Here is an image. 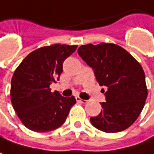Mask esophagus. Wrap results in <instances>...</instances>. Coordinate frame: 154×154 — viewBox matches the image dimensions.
Returning <instances> with one entry per match:
<instances>
[{"label": "esophagus", "mask_w": 154, "mask_h": 154, "mask_svg": "<svg viewBox=\"0 0 154 154\" xmlns=\"http://www.w3.org/2000/svg\"><path fill=\"white\" fill-rule=\"evenodd\" d=\"M76 100H77V101H78V102H81V103H84V104L87 103V100H82L79 97H76Z\"/></svg>", "instance_id": "1"}]
</instances>
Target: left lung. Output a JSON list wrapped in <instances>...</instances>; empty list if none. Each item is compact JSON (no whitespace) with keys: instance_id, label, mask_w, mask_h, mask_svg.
I'll list each match as a JSON object with an SVG mask.
<instances>
[{"instance_id":"1","label":"left lung","mask_w":154,"mask_h":154,"mask_svg":"<svg viewBox=\"0 0 154 154\" xmlns=\"http://www.w3.org/2000/svg\"><path fill=\"white\" fill-rule=\"evenodd\" d=\"M80 57L92 68L100 86H106V102L91 123L106 133L122 131L139 116L147 98L142 66L124 48L112 43L82 45Z\"/></svg>"}]
</instances>
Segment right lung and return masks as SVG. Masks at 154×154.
<instances>
[{
    "label": "right lung",
    "instance_id": "obj_1",
    "mask_svg": "<svg viewBox=\"0 0 154 154\" xmlns=\"http://www.w3.org/2000/svg\"><path fill=\"white\" fill-rule=\"evenodd\" d=\"M77 46L55 44L30 53L15 70L11 79L10 98L22 123L36 132H47L62 126L74 96L63 97L52 92L50 85L56 83L63 72V64Z\"/></svg>",
    "mask_w": 154,
    "mask_h": 154
}]
</instances>
